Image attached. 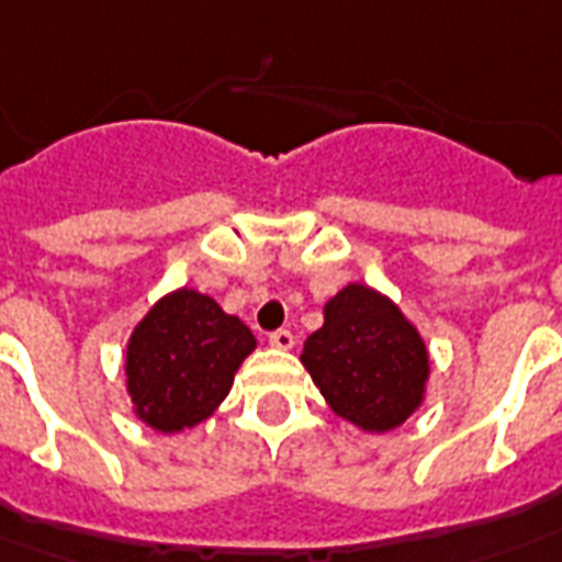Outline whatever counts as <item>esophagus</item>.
<instances>
[{"instance_id":"obj_1","label":"esophagus","mask_w":562,"mask_h":562,"mask_svg":"<svg viewBox=\"0 0 562 562\" xmlns=\"http://www.w3.org/2000/svg\"><path fill=\"white\" fill-rule=\"evenodd\" d=\"M293 334H290V330L286 328H281V330H272V334H269V346H272V349H278V351H290L293 349Z\"/></svg>"}]
</instances>
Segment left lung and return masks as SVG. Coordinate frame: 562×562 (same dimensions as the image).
<instances>
[{"instance_id": "1", "label": "left lung", "mask_w": 562, "mask_h": 562, "mask_svg": "<svg viewBox=\"0 0 562 562\" xmlns=\"http://www.w3.org/2000/svg\"><path fill=\"white\" fill-rule=\"evenodd\" d=\"M302 363L322 398L363 434H386L425 404L430 355L398 304L369 284H346L322 307Z\"/></svg>"}]
</instances>
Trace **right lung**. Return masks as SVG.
I'll use <instances>...</instances> for the list:
<instances>
[{
	"instance_id": "1",
	"label": "right lung",
	"mask_w": 562,
	"mask_h": 562,
	"mask_svg": "<svg viewBox=\"0 0 562 562\" xmlns=\"http://www.w3.org/2000/svg\"><path fill=\"white\" fill-rule=\"evenodd\" d=\"M255 349L246 322L211 295L193 286L160 295L125 342L132 413L158 434L202 425L232 393L237 369Z\"/></svg>"
}]
</instances>
